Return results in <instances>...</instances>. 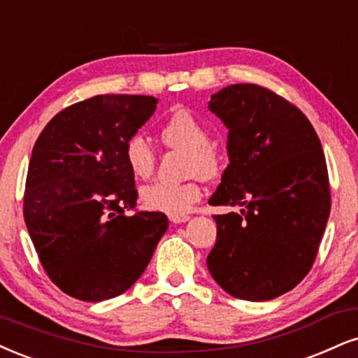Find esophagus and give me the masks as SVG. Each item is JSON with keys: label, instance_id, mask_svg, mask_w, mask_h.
<instances>
[{"label": "esophagus", "instance_id": "obj_1", "mask_svg": "<svg viewBox=\"0 0 358 358\" xmlns=\"http://www.w3.org/2000/svg\"><path fill=\"white\" fill-rule=\"evenodd\" d=\"M169 220L174 224H180V222H186L189 220L187 214H169Z\"/></svg>", "mask_w": 358, "mask_h": 358}]
</instances>
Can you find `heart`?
Instances as JSON below:
<instances>
[{
  "label": "heart",
  "mask_w": 358,
  "mask_h": 358,
  "mask_svg": "<svg viewBox=\"0 0 358 358\" xmlns=\"http://www.w3.org/2000/svg\"><path fill=\"white\" fill-rule=\"evenodd\" d=\"M159 139L164 148L187 151V174H199L214 179L222 172V156L210 141L209 129L199 117L187 109H176L159 129ZM124 161L132 176L138 179L151 178L156 167V152L141 136H132L124 144ZM199 176L186 182L149 184L141 191V199L148 209L167 214H184L202 197Z\"/></svg>",
  "instance_id": "1"
}]
</instances>
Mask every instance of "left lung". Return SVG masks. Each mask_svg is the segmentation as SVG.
I'll use <instances>...</instances> for the list:
<instances>
[{
  "instance_id": "obj_1",
  "label": "left lung",
  "mask_w": 358,
  "mask_h": 358,
  "mask_svg": "<svg viewBox=\"0 0 358 358\" xmlns=\"http://www.w3.org/2000/svg\"><path fill=\"white\" fill-rule=\"evenodd\" d=\"M210 111L229 127V166L210 206L217 237L207 255L214 280L241 301H271L307 275L330 214L327 162L297 106L259 85L213 94Z\"/></svg>"
}]
</instances>
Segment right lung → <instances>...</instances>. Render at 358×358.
I'll return each instance as SVG.
<instances>
[{"label": "right lung", "instance_id": "add662e5", "mask_svg": "<svg viewBox=\"0 0 358 358\" xmlns=\"http://www.w3.org/2000/svg\"><path fill=\"white\" fill-rule=\"evenodd\" d=\"M156 104L152 96H92L57 113L34 143L24 222L44 272L79 301L124 294L167 231L166 214L136 209L124 161L126 141Z\"/></svg>", "mask_w": 358, "mask_h": 358}]
</instances>
